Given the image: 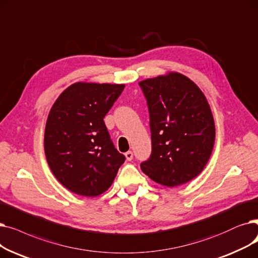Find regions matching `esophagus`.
<instances>
[{"label":"esophagus","mask_w":258,"mask_h":258,"mask_svg":"<svg viewBox=\"0 0 258 258\" xmlns=\"http://www.w3.org/2000/svg\"><path fill=\"white\" fill-rule=\"evenodd\" d=\"M125 156H126V159H127V161H132V158H133V153H132L131 151H128V152H126V153H125Z\"/></svg>","instance_id":"34e87169"}]
</instances>
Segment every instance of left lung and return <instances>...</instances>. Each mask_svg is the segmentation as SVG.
I'll use <instances>...</instances> for the list:
<instances>
[{
    "instance_id": "8db88e82",
    "label": "left lung",
    "mask_w": 258,
    "mask_h": 258,
    "mask_svg": "<svg viewBox=\"0 0 258 258\" xmlns=\"http://www.w3.org/2000/svg\"><path fill=\"white\" fill-rule=\"evenodd\" d=\"M150 113L152 153L143 172L166 187L198 176L211 156L215 125L205 94L178 72L141 81Z\"/></svg>"
}]
</instances>
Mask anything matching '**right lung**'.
Listing matches in <instances>:
<instances>
[{
  "label": "right lung",
  "mask_w": 258,
  "mask_h": 258,
  "mask_svg": "<svg viewBox=\"0 0 258 258\" xmlns=\"http://www.w3.org/2000/svg\"><path fill=\"white\" fill-rule=\"evenodd\" d=\"M124 88V84L78 82L52 105L45 127V155L55 178L69 191L88 198L104 193L125 162L104 122Z\"/></svg>",
  "instance_id": "add662e5"
}]
</instances>
